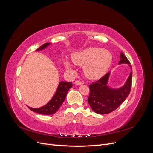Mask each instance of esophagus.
<instances>
[{
  "instance_id": "obj_1",
  "label": "esophagus",
  "mask_w": 153,
  "mask_h": 153,
  "mask_svg": "<svg viewBox=\"0 0 153 153\" xmlns=\"http://www.w3.org/2000/svg\"><path fill=\"white\" fill-rule=\"evenodd\" d=\"M75 85H80L83 84V82H80V80H76L75 82Z\"/></svg>"
}]
</instances>
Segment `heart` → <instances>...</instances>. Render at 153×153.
Returning a JSON list of instances; mask_svg holds the SVG:
<instances>
[{
	"label": "heart",
	"mask_w": 153,
	"mask_h": 153,
	"mask_svg": "<svg viewBox=\"0 0 153 153\" xmlns=\"http://www.w3.org/2000/svg\"><path fill=\"white\" fill-rule=\"evenodd\" d=\"M71 59L76 65L85 66L84 72L88 78L96 79L102 76L108 69L112 61V55L102 48H89L73 54ZM64 64L68 70H73L70 62L66 61Z\"/></svg>",
	"instance_id": "b5f03b06"
}]
</instances>
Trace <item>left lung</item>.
I'll use <instances>...</instances> for the list:
<instances>
[{"label":"left lung","mask_w":153,"mask_h":153,"mask_svg":"<svg viewBox=\"0 0 153 153\" xmlns=\"http://www.w3.org/2000/svg\"><path fill=\"white\" fill-rule=\"evenodd\" d=\"M119 64H128L131 68L130 62L123 52L121 53ZM109 75L110 73H106L99 80L89 85L88 103L92 110L98 114H109L116 110L126 99L131 89L132 72L125 85L117 89H112L106 85Z\"/></svg>","instance_id":"obj_1"}]
</instances>
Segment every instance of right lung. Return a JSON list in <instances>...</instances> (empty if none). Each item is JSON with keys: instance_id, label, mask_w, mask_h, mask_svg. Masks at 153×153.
Here are the masks:
<instances>
[{"instance_id": "add662e5", "label": "right lung", "mask_w": 153, "mask_h": 153, "mask_svg": "<svg viewBox=\"0 0 153 153\" xmlns=\"http://www.w3.org/2000/svg\"><path fill=\"white\" fill-rule=\"evenodd\" d=\"M49 43H46L42 46L36 50V51L41 50L45 48L50 45ZM73 86L71 82H61L59 83L58 88L56 92L54 94L53 97L49 102L42 107L38 108H34L28 106V108L32 110V112L38 113L43 115H52L55 114L60 108V106L63 103L64 100H65L67 93L69 89Z\"/></svg>"}]
</instances>
